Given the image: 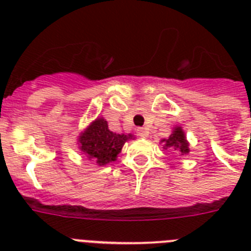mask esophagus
Wrapping results in <instances>:
<instances>
[{"label": "esophagus", "mask_w": 251, "mask_h": 251, "mask_svg": "<svg viewBox=\"0 0 251 251\" xmlns=\"http://www.w3.org/2000/svg\"><path fill=\"white\" fill-rule=\"evenodd\" d=\"M136 132L139 137H142V138H146V137L148 136V130L146 129V128H137Z\"/></svg>", "instance_id": "esophagus-1"}]
</instances>
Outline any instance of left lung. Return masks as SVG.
<instances>
[{
  "mask_svg": "<svg viewBox=\"0 0 251 251\" xmlns=\"http://www.w3.org/2000/svg\"><path fill=\"white\" fill-rule=\"evenodd\" d=\"M162 143H163V148H165V150L171 148V150L178 151L181 154H187V153L190 152L188 142L187 139H186L185 132L182 130V127H175L167 139H162Z\"/></svg>",
  "mask_w": 251,
  "mask_h": 251,
  "instance_id": "8db88e82",
  "label": "left lung"
}]
</instances>
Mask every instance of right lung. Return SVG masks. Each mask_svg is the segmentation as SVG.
Instances as JSON below:
<instances>
[{
	"mask_svg": "<svg viewBox=\"0 0 251 251\" xmlns=\"http://www.w3.org/2000/svg\"><path fill=\"white\" fill-rule=\"evenodd\" d=\"M132 138V134H118L108 128L104 118H97L77 138L79 150L93 159L98 166L108 165L115 161L121 153L124 143Z\"/></svg>",
	"mask_w": 251,
	"mask_h": 251,
	"instance_id": "obj_1",
	"label": "right lung"
}]
</instances>
